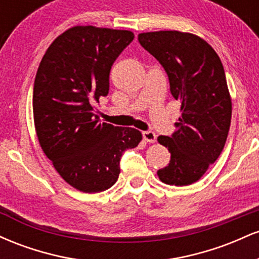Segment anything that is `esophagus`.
Segmentation results:
<instances>
[{"mask_svg": "<svg viewBox=\"0 0 259 259\" xmlns=\"http://www.w3.org/2000/svg\"><path fill=\"white\" fill-rule=\"evenodd\" d=\"M142 136H144L145 141L150 142V144H153L157 140V135L153 132H144L142 133Z\"/></svg>", "mask_w": 259, "mask_h": 259, "instance_id": "34e87169", "label": "esophagus"}]
</instances>
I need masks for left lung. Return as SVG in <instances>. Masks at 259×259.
Segmentation results:
<instances>
[{"label":"left lung","instance_id":"1","mask_svg":"<svg viewBox=\"0 0 259 259\" xmlns=\"http://www.w3.org/2000/svg\"><path fill=\"white\" fill-rule=\"evenodd\" d=\"M138 38L164 68L171 95L181 103L177 132L157 139L170 152V162L157 175L168 185H190L203 177L227 141L231 97L224 68L213 47L191 32L151 31Z\"/></svg>","mask_w":259,"mask_h":259}]
</instances>
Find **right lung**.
<instances>
[{
  "mask_svg": "<svg viewBox=\"0 0 259 259\" xmlns=\"http://www.w3.org/2000/svg\"><path fill=\"white\" fill-rule=\"evenodd\" d=\"M133 40L129 30L73 26L50 45L35 76L40 146L62 179L86 194L114 185L121 154L142 140L134 127L100 123L92 107L107 96L112 64Z\"/></svg>",
  "mask_w": 259,
  "mask_h": 259,
  "instance_id": "obj_1",
  "label": "right lung"
}]
</instances>
